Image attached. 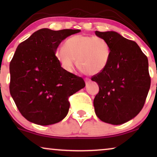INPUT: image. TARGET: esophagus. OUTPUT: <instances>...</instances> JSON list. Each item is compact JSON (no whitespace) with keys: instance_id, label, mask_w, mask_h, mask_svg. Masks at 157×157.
Segmentation results:
<instances>
[{"instance_id":"1","label":"esophagus","mask_w":157,"mask_h":157,"mask_svg":"<svg viewBox=\"0 0 157 157\" xmlns=\"http://www.w3.org/2000/svg\"><path fill=\"white\" fill-rule=\"evenodd\" d=\"M85 81H86V84L88 85L90 82H91V79L89 78H86Z\"/></svg>"}]
</instances>
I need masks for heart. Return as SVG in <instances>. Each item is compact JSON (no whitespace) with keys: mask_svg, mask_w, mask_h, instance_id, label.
I'll use <instances>...</instances> for the list:
<instances>
[{"mask_svg":"<svg viewBox=\"0 0 157 157\" xmlns=\"http://www.w3.org/2000/svg\"><path fill=\"white\" fill-rule=\"evenodd\" d=\"M111 47L99 36L75 35L65 41L64 47H59L55 55L64 69L71 71L75 61L83 74L96 75L104 71L111 58Z\"/></svg>","mask_w":157,"mask_h":157,"instance_id":"1","label":"heart"}]
</instances>
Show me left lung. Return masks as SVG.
<instances>
[{
  "label": "left lung",
  "mask_w": 157,
  "mask_h": 157,
  "mask_svg": "<svg viewBox=\"0 0 157 157\" xmlns=\"http://www.w3.org/2000/svg\"><path fill=\"white\" fill-rule=\"evenodd\" d=\"M95 33L107 40L111 51L106 68L91 78L99 87L95 113L102 121L119 125L136 117L144 105L151 84L148 59L136 42L117 32Z\"/></svg>",
  "instance_id": "1"
}]
</instances>
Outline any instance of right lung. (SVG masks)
<instances>
[{
	"label": "right lung",
	"instance_id": "obj_1",
	"mask_svg": "<svg viewBox=\"0 0 157 157\" xmlns=\"http://www.w3.org/2000/svg\"><path fill=\"white\" fill-rule=\"evenodd\" d=\"M80 31L42 29L17 47L10 63V93L28 121L43 126L61 121L69 96L85 87L83 79L63 69L55 55L62 40Z\"/></svg>",
	"mask_w": 157,
	"mask_h": 157
}]
</instances>
